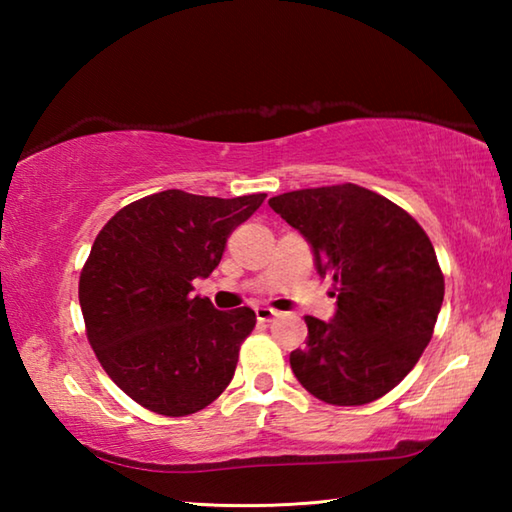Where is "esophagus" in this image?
Returning a JSON list of instances; mask_svg holds the SVG:
<instances>
[{
    "label": "esophagus",
    "instance_id": "obj_1",
    "mask_svg": "<svg viewBox=\"0 0 512 512\" xmlns=\"http://www.w3.org/2000/svg\"><path fill=\"white\" fill-rule=\"evenodd\" d=\"M255 316H257V320H262V323H271V320L280 314H277V311L271 307H257Z\"/></svg>",
    "mask_w": 512,
    "mask_h": 512
}]
</instances>
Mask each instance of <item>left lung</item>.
<instances>
[{
    "mask_svg": "<svg viewBox=\"0 0 512 512\" xmlns=\"http://www.w3.org/2000/svg\"><path fill=\"white\" fill-rule=\"evenodd\" d=\"M268 205L307 239L316 271L336 284L332 320L307 316L293 375L327 404L361 406L409 375L433 334L445 277L409 212L345 183L273 196Z\"/></svg>",
    "mask_w": 512,
    "mask_h": 512,
    "instance_id": "left-lung-1",
    "label": "left lung"
}]
</instances>
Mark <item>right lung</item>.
Listing matches in <instances>:
<instances>
[{
	"label": "right lung",
	"instance_id": "right-lung-1",
	"mask_svg": "<svg viewBox=\"0 0 512 512\" xmlns=\"http://www.w3.org/2000/svg\"><path fill=\"white\" fill-rule=\"evenodd\" d=\"M266 194L196 196L167 189L103 225L79 280L85 332L108 377L167 418L205 409L232 381L255 311H219L192 282L219 266L230 232Z\"/></svg>",
	"mask_w": 512,
	"mask_h": 512
}]
</instances>
